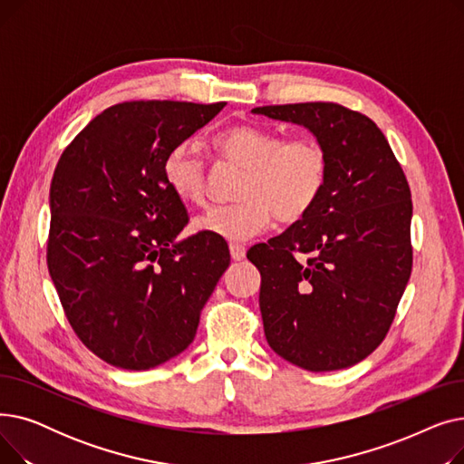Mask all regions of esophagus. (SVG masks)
<instances>
[{
	"label": "esophagus",
	"instance_id": "34e87169",
	"mask_svg": "<svg viewBox=\"0 0 464 464\" xmlns=\"http://www.w3.org/2000/svg\"><path fill=\"white\" fill-rule=\"evenodd\" d=\"M229 252H231V257H233L235 261L245 259V256H246V248L242 246V245H238V242H231V245H229Z\"/></svg>",
	"mask_w": 464,
	"mask_h": 464
}]
</instances>
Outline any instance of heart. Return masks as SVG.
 Here are the masks:
<instances>
[{"label": "heart", "instance_id": "b5f03b06", "mask_svg": "<svg viewBox=\"0 0 464 464\" xmlns=\"http://www.w3.org/2000/svg\"><path fill=\"white\" fill-rule=\"evenodd\" d=\"M216 158L245 169L233 205L216 207L195 219L198 231L246 240L271 226L297 224L315 207L329 179V156L312 137L285 139L278 130L233 124L210 139ZM163 179L177 198L193 207L210 203L208 165L188 144H179L163 161Z\"/></svg>", "mask_w": 464, "mask_h": 464}]
</instances>
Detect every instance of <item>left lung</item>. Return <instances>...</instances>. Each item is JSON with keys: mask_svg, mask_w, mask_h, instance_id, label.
<instances>
[{"mask_svg": "<svg viewBox=\"0 0 464 464\" xmlns=\"http://www.w3.org/2000/svg\"><path fill=\"white\" fill-rule=\"evenodd\" d=\"M308 128L329 156L322 198L246 257L261 275L269 346L312 372L348 369L392 327L411 273V193L374 121L338 103L256 107Z\"/></svg>", "mask_w": 464, "mask_h": 464, "instance_id": "obj_1", "label": "left lung"}]
</instances>
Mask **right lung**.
<instances>
[{"label":"right lung","mask_w":464,"mask_h":464,"mask_svg":"<svg viewBox=\"0 0 464 464\" xmlns=\"http://www.w3.org/2000/svg\"><path fill=\"white\" fill-rule=\"evenodd\" d=\"M226 107L124 102L72 139L51 182L48 273L69 325L112 367L146 371L182 353L229 266L226 240L177 242L184 203L163 179L167 154Z\"/></svg>","instance_id":"add662e5"}]
</instances>
